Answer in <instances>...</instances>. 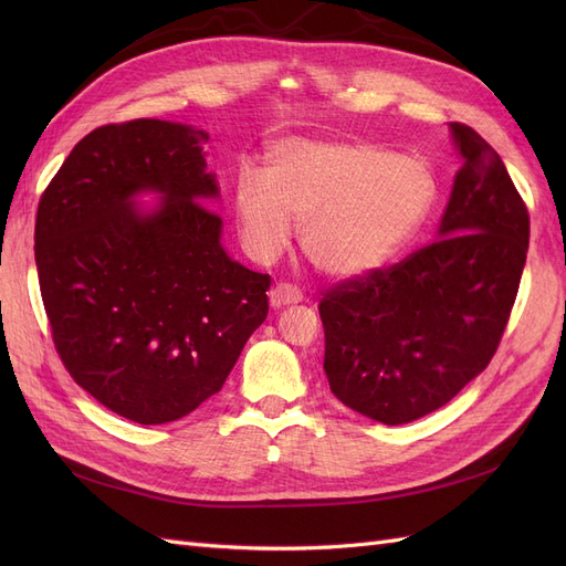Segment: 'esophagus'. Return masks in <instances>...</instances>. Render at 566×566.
Returning a JSON list of instances; mask_svg holds the SVG:
<instances>
[{
    "mask_svg": "<svg viewBox=\"0 0 566 566\" xmlns=\"http://www.w3.org/2000/svg\"><path fill=\"white\" fill-rule=\"evenodd\" d=\"M269 302H271V306L297 304V302H302V293H300V287L290 285V283H276L269 290Z\"/></svg>",
    "mask_w": 566,
    "mask_h": 566,
    "instance_id": "esophagus-1",
    "label": "esophagus"
}]
</instances>
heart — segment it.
Instances as JSON below:
<instances>
[{"label":"heart","instance_id":"1","mask_svg":"<svg viewBox=\"0 0 566 566\" xmlns=\"http://www.w3.org/2000/svg\"><path fill=\"white\" fill-rule=\"evenodd\" d=\"M439 198L432 167L356 142L285 139L266 156V177L243 169L233 210L250 252L271 262L302 227V250L335 279H356L394 260Z\"/></svg>","mask_w":566,"mask_h":566}]
</instances>
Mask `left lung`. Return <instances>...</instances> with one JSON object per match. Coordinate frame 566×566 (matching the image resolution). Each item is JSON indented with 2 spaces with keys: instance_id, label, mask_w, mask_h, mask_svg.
Instances as JSON below:
<instances>
[{
  "instance_id": "1",
  "label": "left lung",
  "mask_w": 566,
  "mask_h": 566,
  "mask_svg": "<svg viewBox=\"0 0 566 566\" xmlns=\"http://www.w3.org/2000/svg\"><path fill=\"white\" fill-rule=\"evenodd\" d=\"M449 129L462 167L439 241L318 304L331 391L385 424L432 413L489 366L526 262L528 212L501 156L472 127Z\"/></svg>"
}]
</instances>
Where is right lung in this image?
<instances>
[{
    "label": "right lung",
    "instance_id": "add662e5",
    "mask_svg": "<svg viewBox=\"0 0 566 566\" xmlns=\"http://www.w3.org/2000/svg\"><path fill=\"white\" fill-rule=\"evenodd\" d=\"M202 129L98 127L40 198L35 262L56 352L113 413L172 422L221 389L269 314L271 279L221 248ZM158 192L153 211L135 196Z\"/></svg>",
    "mask_w": 566,
    "mask_h": 566
}]
</instances>
